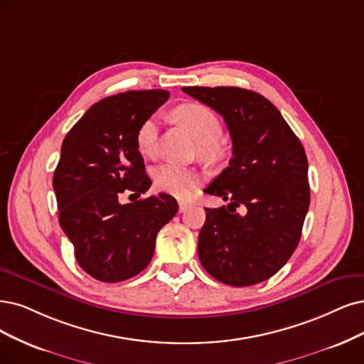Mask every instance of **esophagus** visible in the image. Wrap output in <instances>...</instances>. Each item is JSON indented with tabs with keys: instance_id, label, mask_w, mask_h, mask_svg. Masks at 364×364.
<instances>
[{
	"instance_id": "34e87169",
	"label": "esophagus",
	"mask_w": 364,
	"mask_h": 364,
	"mask_svg": "<svg viewBox=\"0 0 364 364\" xmlns=\"http://www.w3.org/2000/svg\"><path fill=\"white\" fill-rule=\"evenodd\" d=\"M178 205H180V213H184V211H187V210L192 207V204L191 203H186V200H180Z\"/></svg>"
}]
</instances>
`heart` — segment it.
<instances>
[{
    "instance_id": "heart-1",
    "label": "heart",
    "mask_w": 364,
    "mask_h": 364,
    "mask_svg": "<svg viewBox=\"0 0 364 364\" xmlns=\"http://www.w3.org/2000/svg\"><path fill=\"white\" fill-rule=\"evenodd\" d=\"M172 117L177 123L192 134L200 151H211L218 146L222 136V123L208 106L198 102H187L175 107ZM157 119L148 117L136 132V146L144 157H153L157 139ZM200 183L199 173L193 169L164 165L154 172V186L159 191L175 196H186Z\"/></svg>"
}]
</instances>
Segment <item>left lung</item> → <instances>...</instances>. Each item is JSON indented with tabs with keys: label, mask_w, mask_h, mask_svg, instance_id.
I'll list each match as a JSON object with an SVG mask.
<instances>
[{
	"label": "left lung",
	"mask_w": 364,
	"mask_h": 364,
	"mask_svg": "<svg viewBox=\"0 0 364 364\" xmlns=\"http://www.w3.org/2000/svg\"><path fill=\"white\" fill-rule=\"evenodd\" d=\"M183 91L220 114L232 139L230 166L204 191L230 204L205 208L199 261L222 284L257 285L274 276L299 246L311 204L304 148L258 92L238 87Z\"/></svg>",
	"instance_id": "1"
}]
</instances>
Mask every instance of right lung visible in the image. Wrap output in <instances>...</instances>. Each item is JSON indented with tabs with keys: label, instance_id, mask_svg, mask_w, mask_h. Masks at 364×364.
Returning a JSON list of instances; mask_svg holds the SVG:
<instances>
[{
	"label": "right lung",
	"instance_id": "right-lung-1",
	"mask_svg": "<svg viewBox=\"0 0 364 364\" xmlns=\"http://www.w3.org/2000/svg\"><path fill=\"white\" fill-rule=\"evenodd\" d=\"M168 99L165 90L106 97L63 141L53 172L60 226L80 268L106 284L139 274L153 258L157 232L178 211L177 200L166 193L119 203L121 193L141 196L150 189L136 132Z\"/></svg>",
	"mask_w": 364,
	"mask_h": 364
}]
</instances>
